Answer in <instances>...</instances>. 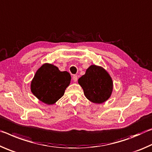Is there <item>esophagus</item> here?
Segmentation results:
<instances>
[{"label":"esophagus","instance_id":"34e87169","mask_svg":"<svg viewBox=\"0 0 152 152\" xmlns=\"http://www.w3.org/2000/svg\"><path fill=\"white\" fill-rule=\"evenodd\" d=\"M73 80L75 82H76L77 81V76L76 75H74L73 76Z\"/></svg>","mask_w":152,"mask_h":152}]
</instances>
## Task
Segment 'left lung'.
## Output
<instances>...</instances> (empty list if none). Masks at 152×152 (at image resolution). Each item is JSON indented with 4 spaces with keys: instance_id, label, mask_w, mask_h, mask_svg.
I'll use <instances>...</instances> for the list:
<instances>
[{
    "instance_id": "obj_1",
    "label": "left lung",
    "mask_w": 152,
    "mask_h": 152,
    "mask_svg": "<svg viewBox=\"0 0 152 152\" xmlns=\"http://www.w3.org/2000/svg\"><path fill=\"white\" fill-rule=\"evenodd\" d=\"M86 98L93 103L102 104L110 98L113 91V81L102 66L91 64L78 79Z\"/></svg>"
}]
</instances>
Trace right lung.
I'll return each mask as SVG.
<instances>
[{
	"instance_id": "obj_1",
	"label": "right lung",
	"mask_w": 152,
	"mask_h": 152,
	"mask_svg": "<svg viewBox=\"0 0 152 152\" xmlns=\"http://www.w3.org/2000/svg\"><path fill=\"white\" fill-rule=\"evenodd\" d=\"M71 79L67 71H61L53 64L44 63L32 79L31 91L43 103L53 105L63 97Z\"/></svg>"
}]
</instances>
